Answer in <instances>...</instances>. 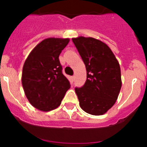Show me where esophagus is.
Listing matches in <instances>:
<instances>
[{
    "mask_svg": "<svg viewBox=\"0 0 147 147\" xmlns=\"http://www.w3.org/2000/svg\"><path fill=\"white\" fill-rule=\"evenodd\" d=\"M71 80H72V82H74V80H75V76H71Z\"/></svg>",
    "mask_w": 147,
    "mask_h": 147,
    "instance_id": "esophagus-1",
    "label": "esophagus"
}]
</instances>
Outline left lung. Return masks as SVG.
<instances>
[{"mask_svg": "<svg viewBox=\"0 0 147 147\" xmlns=\"http://www.w3.org/2000/svg\"><path fill=\"white\" fill-rule=\"evenodd\" d=\"M87 71V80L75 88L80 106L85 112L103 115L115 103L121 88L120 65L112 51L93 37L73 38Z\"/></svg>", "mask_w": 147, "mask_h": 147, "instance_id": "obj_1", "label": "left lung"}]
</instances>
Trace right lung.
Here are the masks:
<instances>
[{
	"instance_id": "right-lung-1",
	"label": "right lung",
	"mask_w": 147,
	"mask_h": 147,
	"mask_svg": "<svg viewBox=\"0 0 147 147\" xmlns=\"http://www.w3.org/2000/svg\"><path fill=\"white\" fill-rule=\"evenodd\" d=\"M69 39L47 38L32 51L22 73L26 96L35 108L50 111L60 105L71 85L62 74L59 56Z\"/></svg>"
}]
</instances>
